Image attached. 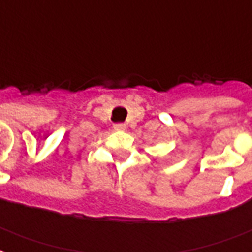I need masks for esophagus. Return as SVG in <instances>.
Instances as JSON below:
<instances>
[{
	"instance_id": "obj_1",
	"label": "esophagus",
	"mask_w": 252,
	"mask_h": 252,
	"mask_svg": "<svg viewBox=\"0 0 252 252\" xmlns=\"http://www.w3.org/2000/svg\"><path fill=\"white\" fill-rule=\"evenodd\" d=\"M113 129H115V131L123 132L126 129V124H123V123H120V124H115V126H113Z\"/></svg>"
}]
</instances>
